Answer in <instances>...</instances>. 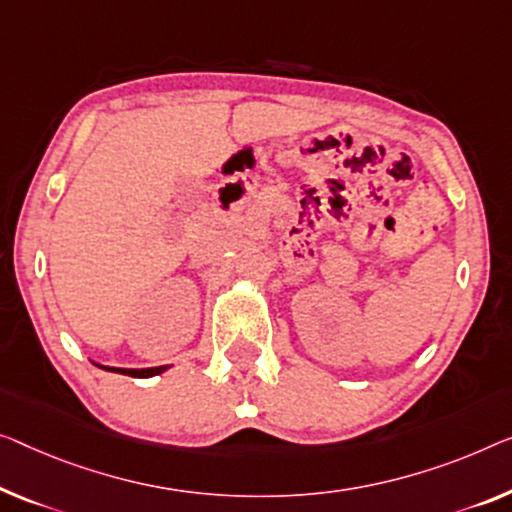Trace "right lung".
<instances>
[{
  "mask_svg": "<svg viewBox=\"0 0 512 512\" xmlns=\"http://www.w3.org/2000/svg\"><path fill=\"white\" fill-rule=\"evenodd\" d=\"M98 368L103 370H110V372H121V375H128V377H140V379H147V377H156L160 372H165L170 365H158V368H142V370H128V368H105V365H98Z\"/></svg>",
  "mask_w": 512,
  "mask_h": 512,
  "instance_id": "add662e5",
  "label": "right lung"
}]
</instances>
